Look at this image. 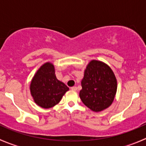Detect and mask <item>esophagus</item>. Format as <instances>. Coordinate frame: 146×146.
Masks as SVG:
<instances>
[{"label":"esophagus","mask_w":146,"mask_h":146,"mask_svg":"<svg viewBox=\"0 0 146 146\" xmlns=\"http://www.w3.org/2000/svg\"><path fill=\"white\" fill-rule=\"evenodd\" d=\"M70 89L72 90H74V91H76V90H77V88H76V86H74V87H72L71 88H70Z\"/></svg>","instance_id":"esophagus-1"}]
</instances>
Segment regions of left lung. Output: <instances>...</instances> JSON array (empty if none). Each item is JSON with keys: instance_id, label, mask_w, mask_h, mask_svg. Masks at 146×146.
Segmentation results:
<instances>
[{"instance_id": "1", "label": "left lung", "mask_w": 146, "mask_h": 146, "mask_svg": "<svg viewBox=\"0 0 146 146\" xmlns=\"http://www.w3.org/2000/svg\"><path fill=\"white\" fill-rule=\"evenodd\" d=\"M80 98L83 104L95 112L108 108L117 90L116 76L105 63L92 60L87 65L81 80Z\"/></svg>"}]
</instances>
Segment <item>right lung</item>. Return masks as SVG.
<instances>
[{
    "instance_id": "obj_1",
    "label": "right lung",
    "mask_w": 146,
    "mask_h": 146,
    "mask_svg": "<svg viewBox=\"0 0 146 146\" xmlns=\"http://www.w3.org/2000/svg\"><path fill=\"white\" fill-rule=\"evenodd\" d=\"M29 90L38 106L49 109L61 101L69 88L56 78L54 64L46 62L38 69L32 78Z\"/></svg>"
}]
</instances>
